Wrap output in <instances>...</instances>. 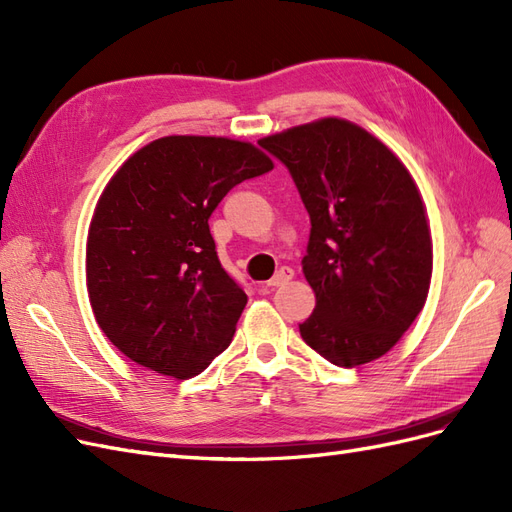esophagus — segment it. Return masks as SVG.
<instances>
[{
  "label": "esophagus",
  "instance_id": "34e87169",
  "mask_svg": "<svg viewBox=\"0 0 512 512\" xmlns=\"http://www.w3.org/2000/svg\"><path fill=\"white\" fill-rule=\"evenodd\" d=\"M294 277V271L290 269V267H282L280 271H277L271 280L267 282V286L269 288H277V286H284V284H288L290 280Z\"/></svg>",
  "mask_w": 512,
  "mask_h": 512
}]
</instances>
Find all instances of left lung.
I'll use <instances>...</instances> for the list:
<instances>
[{
    "mask_svg": "<svg viewBox=\"0 0 512 512\" xmlns=\"http://www.w3.org/2000/svg\"><path fill=\"white\" fill-rule=\"evenodd\" d=\"M258 145L280 160L309 213L303 273L316 309L303 342L339 367L380 359L421 312L431 282L423 200L393 153L344 119H320Z\"/></svg>",
    "mask_w": 512,
    "mask_h": 512,
    "instance_id": "1",
    "label": "left lung"
}]
</instances>
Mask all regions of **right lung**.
<instances>
[{
    "label": "right lung",
    "instance_id": "right-lung-1",
    "mask_svg": "<svg viewBox=\"0 0 512 512\" xmlns=\"http://www.w3.org/2000/svg\"><path fill=\"white\" fill-rule=\"evenodd\" d=\"M273 170L250 143L166 136L123 164L87 237V292L104 335L147 369L192 378L228 348L247 294L222 267L209 218Z\"/></svg>",
    "mask_w": 512,
    "mask_h": 512
}]
</instances>
